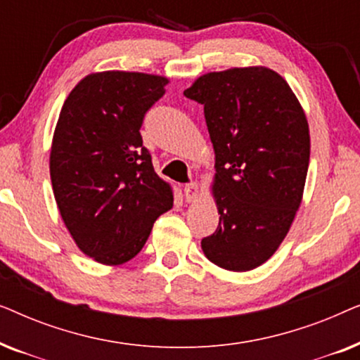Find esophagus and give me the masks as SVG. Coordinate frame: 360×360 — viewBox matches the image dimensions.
I'll return each instance as SVG.
<instances>
[{"instance_id": "obj_1", "label": "esophagus", "mask_w": 360, "mask_h": 360, "mask_svg": "<svg viewBox=\"0 0 360 360\" xmlns=\"http://www.w3.org/2000/svg\"><path fill=\"white\" fill-rule=\"evenodd\" d=\"M185 200L188 201V203H193V201L198 198V185L195 184V181H191V184L185 185Z\"/></svg>"}]
</instances>
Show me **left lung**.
I'll use <instances>...</instances> for the list:
<instances>
[{
  "instance_id": "left-lung-1",
  "label": "left lung",
  "mask_w": 360,
  "mask_h": 360,
  "mask_svg": "<svg viewBox=\"0 0 360 360\" xmlns=\"http://www.w3.org/2000/svg\"><path fill=\"white\" fill-rule=\"evenodd\" d=\"M184 95L205 108L214 149V234L206 259L248 272L272 257L302 205L309 127L298 98L267 67L228 68L196 78Z\"/></svg>"
}]
</instances>
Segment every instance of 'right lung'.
Wrapping results in <instances>:
<instances>
[{"label":"right lung","instance_id":"1","mask_svg":"<svg viewBox=\"0 0 360 360\" xmlns=\"http://www.w3.org/2000/svg\"><path fill=\"white\" fill-rule=\"evenodd\" d=\"M167 83L150 73L96 72L62 106L49 162L53 196L78 249L100 264L136 257L155 219L174 206L139 132Z\"/></svg>","mask_w":360,"mask_h":360}]
</instances>
